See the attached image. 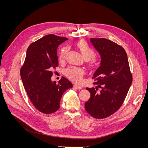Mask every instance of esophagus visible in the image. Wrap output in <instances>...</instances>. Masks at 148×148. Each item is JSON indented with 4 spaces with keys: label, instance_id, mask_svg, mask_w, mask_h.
<instances>
[{
    "label": "esophagus",
    "instance_id": "1",
    "mask_svg": "<svg viewBox=\"0 0 148 148\" xmlns=\"http://www.w3.org/2000/svg\"><path fill=\"white\" fill-rule=\"evenodd\" d=\"M74 88H75V89H79V90H80V89H81L82 88L81 86H78V85H77V84L74 85Z\"/></svg>",
    "mask_w": 148,
    "mask_h": 148
}]
</instances>
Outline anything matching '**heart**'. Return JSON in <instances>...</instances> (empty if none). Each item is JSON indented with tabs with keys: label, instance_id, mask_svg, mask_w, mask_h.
Listing matches in <instances>:
<instances>
[{
	"label": "heart",
	"instance_id": "1",
	"mask_svg": "<svg viewBox=\"0 0 148 148\" xmlns=\"http://www.w3.org/2000/svg\"><path fill=\"white\" fill-rule=\"evenodd\" d=\"M76 46L80 51L83 58L88 60L90 66L95 67L99 64V60L98 58L94 56L95 54L94 49L87 42L84 40L80 41L77 43ZM67 50L68 48L66 47H64L60 49L58 55V58L60 61H62L64 59ZM84 73V71L83 69L75 67H70L66 70V75L71 80L76 83H80L82 81V77Z\"/></svg>",
	"mask_w": 148,
	"mask_h": 148
}]
</instances>
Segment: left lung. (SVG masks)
<instances>
[{"mask_svg":"<svg viewBox=\"0 0 148 148\" xmlns=\"http://www.w3.org/2000/svg\"><path fill=\"white\" fill-rule=\"evenodd\" d=\"M101 56V63L92 77L94 88H86L90 97L84 104L86 112L96 119L108 117L119 109L133 81L127 54L123 47L106 38H90ZM102 89L98 90V88Z\"/></svg>","mask_w":148,"mask_h":148,"instance_id":"left-lung-1","label":"left lung"}]
</instances>
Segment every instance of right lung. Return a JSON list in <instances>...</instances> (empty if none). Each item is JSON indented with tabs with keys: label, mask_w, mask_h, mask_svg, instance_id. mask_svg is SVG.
<instances>
[{
	"label": "right lung",
	"mask_w": 148,
	"mask_h": 148,
	"mask_svg": "<svg viewBox=\"0 0 148 148\" xmlns=\"http://www.w3.org/2000/svg\"><path fill=\"white\" fill-rule=\"evenodd\" d=\"M68 38L53 34L45 35L31 44L20 69V75L27 96L40 112L50 114L60 107L62 95L73 84L62 77L56 84L52 82L51 70L58 66L57 49Z\"/></svg>",
	"instance_id": "right-lung-1"
}]
</instances>
